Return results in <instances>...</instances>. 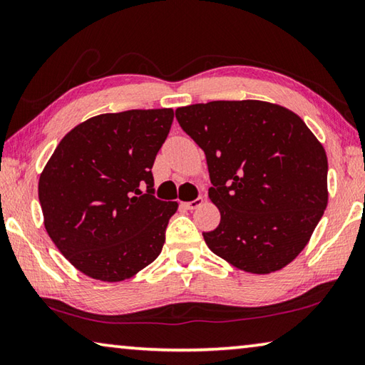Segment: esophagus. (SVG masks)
Segmentation results:
<instances>
[{"instance_id": "1", "label": "esophagus", "mask_w": 365, "mask_h": 365, "mask_svg": "<svg viewBox=\"0 0 365 365\" xmlns=\"http://www.w3.org/2000/svg\"><path fill=\"white\" fill-rule=\"evenodd\" d=\"M202 202H205V200H202V196H197L196 200H193V201H187V202H183V206L187 207V209H190V211H193V209H196V207H200Z\"/></svg>"}]
</instances>
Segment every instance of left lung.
I'll return each instance as SVG.
<instances>
[{
    "label": "left lung",
    "mask_w": 365,
    "mask_h": 365,
    "mask_svg": "<svg viewBox=\"0 0 365 365\" xmlns=\"http://www.w3.org/2000/svg\"><path fill=\"white\" fill-rule=\"evenodd\" d=\"M183 132L206 154L220 224L214 255L251 274L280 270L304 250L329 201L324 146L299 115L257 100L178 108Z\"/></svg>",
    "instance_id": "left-lung-1"
}]
</instances>
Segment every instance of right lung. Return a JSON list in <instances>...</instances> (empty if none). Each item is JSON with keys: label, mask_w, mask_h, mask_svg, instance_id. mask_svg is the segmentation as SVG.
<instances>
[{"label": "right lung", "mask_w": 365, "mask_h": 365, "mask_svg": "<svg viewBox=\"0 0 365 365\" xmlns=\"http://www.w3.org/2000/svg\"><path fill=\"white\" fill-rule=\"evenodd\" d=\"M172 120V109L95 115L49 158L38 182L45 228L82 274L122 282L163 251L178 205L154 196L151 169Z\"/></svg>", "instance_id": "1"}]
</instances>
